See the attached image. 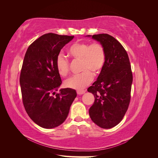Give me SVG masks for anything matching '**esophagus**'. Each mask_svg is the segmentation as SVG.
I'll return each instance as SVG.
<instances>
[{"instance_id": "1", "label": "esophagus", "mask_w": 158, "mask_h": 158, "mask_svg": "<svg viewBox=\"0 0 158 158\" xmlns=\"http://www.w3.org/2000/svg\"><path fill=\"white\" fill-rule=\"evenodd\" d=\"M85 90H78L77 91V94L78 95H82L84 94H85Z\"/></svg>"}]
</instances>
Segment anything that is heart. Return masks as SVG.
<instances>
[{"label": "heart", "instance_id": "obj_1", "mask_svg": "<svg viewBox=\"0 0 158 158\" xmlns=\"http://www.w3.org/2000/svg\"><path fill=\"white\" fill-rule=\"evenodd\" d=\"M69 54L76 60H81L80 70L82 73L72 76L66 80V87L74 89H83L93 80V75H97L103 67L106 60V52L99 44H89L77 42L69 49ZM55 64L57 71L62 76H66L69 72V62L64 55H57Z\"/></svg>", "mask_w": 158, "mask_h": 158}]
</instances>
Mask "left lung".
I'll use <instances>...</instances> for the list:
<instances>
[{
  "label": "left lung",
  "instance_id": "8db88e82",
  "mask_svg": "<svg viewBox=\"0 0 158 158\" xmlns=\"http://www.w3.org/2000/svg\"><path fill=\"white\" fill-rule=\"evenodd\" d=\"M99 42L106 52V60L97 80L88 89L95 98L89 109L92 121L102 128L120 123L131 99L132 74L127 51L115 38L102 34L86 35Z\"/></svg>",
  "mask_w": 158,
  "mask_h": 158
}]
</instances>
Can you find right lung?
Instances as JSON below:
<instances>
[{"instance_id":"add662e5","label":"right lung","mask_w":158,"mask_h":158,"mask_svg":"<svg viewBox=\"0 0 158 158\" xmlns=\"http://www.w3.org/2000/svg\"><path fill=\"white\" fill-rule=\"evenodd\" d=\"M74 36L49 33L38 38L28 47L20 77L23 106L31 120L45 128L60 125L67 118L76 97V90L62 88L56 68V58Z\"/></svg>"}]
</instances>
